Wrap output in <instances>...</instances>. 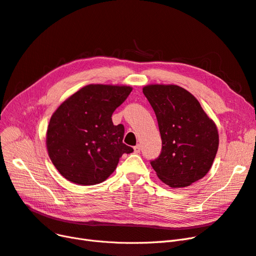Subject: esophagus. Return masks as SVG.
<instances>
[{"label": "esophagus", "mask_w": 256, "mask_h": 256, "mask_svg": "<svg viewBox=\"0 0 256 256\" xmlns=\"http://www.w3.org/2000/svg\"><path fill=\"white\" fill-rule=\"evenodd\" d=\"M134 152H136V154H138V152H140V145H136V146L134 147Z\"/></svg>", "instance_id": "esophagus-1"}]
</instances>
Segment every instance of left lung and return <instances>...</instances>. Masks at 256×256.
Returning a JSON list of instances; mask_svg holds the SVG:
<instances>
[{"label":"left lung","mask_w":256,"mask_h":256,"mask_svg":"<svg viewBox=\"0 0 256 256\" xmlns=\"http://www.w3.org/2000/svg\"><path fill=\"white\" fill-rule=\"evenodd\" d=\"M143 93L156 113L162 138L160 156L150 161L158 179L185 188L208 174L217 154L215 122L188 91L174 84H150Z\"/></svg>","instance_id":"obj_1"}]
</instances>
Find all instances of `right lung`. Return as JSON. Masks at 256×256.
Instances as JSON below:
<instances>
[{
	"label": "right lung",
	"mask_w": 256,
	"mask_h": 256,
	"mask_svg": "<svg viewBox=\"0 0 256 256\" xmlns=\"http://www.w3.org/2000/svg\"><path fill=\"white\" fill-rule=\"evenodd\" d=\"M132 91L127 86L89 84L61 104L52 114L46 147L52 164L66 179L79 185L102 183L116 170L122 154L124 126L112 114Z\"/></svg>",
	"instance_id": "1"
}]
</instances>
